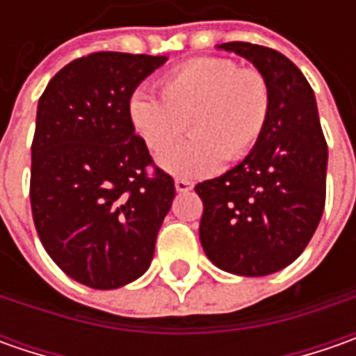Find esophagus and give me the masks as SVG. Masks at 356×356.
Returning a JSON list of instances; mask_svg holds the SVG:
<instances>
[{
  "label": "esophagus",
  "mask_w": 356,
  "mask_h": 356,
  "mask_svg": "<svg viewBox=\"0 0 356 356\" xmlns=\"http://www.w3.org/2000/svg\"><path fill=\"white\" fill-rule=\"evenodd\" d=\"M174 188H176V192H190L194 188V184L190 180H184V178H176L174 180Z\"/></svg>",
  "instance_id": "34e87169"
}]
</instances>
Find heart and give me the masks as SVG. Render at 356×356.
I'll use <instances>...</instances> for the list:
<instances>
[{
  "label": "heart",
  "mask_w": 356,
  "mask_h": 356,
  "mask_svg": "<svg viewBox=\"0 0 356 356\" xmlns=\"http://www.w3.org/2000/svg\"><path fill=\"white\" fill-rule=\"evenodd\" d=\"M160 95L136 89L127 113L152 154L177 142L188 122L193 140L160 158L174 176L202 178L222 162L245 158L266 132L271 115L269 83L252 67L227 57H196L160 79Z\"/></svg>",
  "instance_id": "heart-1"
}]
</instances>
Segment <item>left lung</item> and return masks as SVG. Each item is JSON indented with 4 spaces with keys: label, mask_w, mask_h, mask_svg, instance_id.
<instances>
[{
    "label": "left lung",
    "mask_w": 356,
    "mask_h": 356,
    "mask_svg": "<svg viewBox=\"0 0 356 356\" xmlns=\"http://www.w3.org/2000/svg\"><path fill=\"white\" fill-rule=\"evenodd\" d=\"M253 63L271 89V115L252 152L226 174L200 182V241L227 273H275L307 248L325 208L327 143L313 89L280 51L222 43Z\"/></svg>",
    "instance_id": "left-lung-1"
}]
</instances>
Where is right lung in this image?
<instances>
[{"label": "right lung", "mask_w": 356, "mask_h": 356, "mask_svg": "<svg viewBox=\"0 0 356 356\" xmlns=\"http://www.w3.org/2000/svg\"><path fill=\"white\" fill-rule=\"evenodd\" d=\"M164 63L162 55L90 53L65 65L37 104L35 227L51 259L92 289L122 287L150 267L176 196L127 113L130 95Z\"/></svg>", "instance_id": "add662e5"}]
</instances>
